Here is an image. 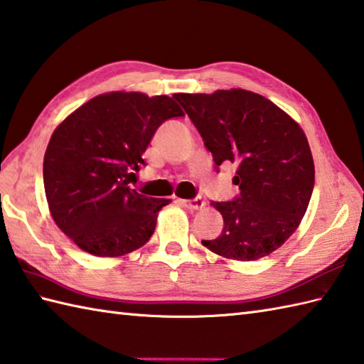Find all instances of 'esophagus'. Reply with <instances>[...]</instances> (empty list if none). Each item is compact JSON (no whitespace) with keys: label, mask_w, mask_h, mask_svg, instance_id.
<instances>
[{"label":"esophagus","mask_w":364,"mask_h":364,"mask_svg":"<svg viewBox=\"0 0 364 364\" xmlns=\"http://www.w3.org/2000/svg\"><path fill=\"white\" fill-rule=\"evenodd\" d=\"M181 204L183 207H187L190 210H201L205 205L203 198H195V199H181Z\"/></svg>","instance_id":"esophagus-1"}]
</instances>
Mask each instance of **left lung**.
Segmentation results:
<instances>
[{
  "mask_svg": "<svg viewBox=\"0 0 364 364\" xmlns=\"http://www.w3.org/2000/svg\"><path fill=\"white\" fill-rule=\"evenodd\" d=\"M217 166L234 163L240 196L212 203L223 232L203 240L212 253L257 261L278 250L301 223L314 188V160L305 132L286 111L247 89L174 94Z\"/></svg>",
  "mask_w": 364,
  "mask_h": 364,
  "instance_id": "8db88e82",
  "label": "left lung"
}]
</instances>
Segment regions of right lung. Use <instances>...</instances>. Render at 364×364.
Listing matches in <instances>:
<instances>
[{
	"label": "right lung",
	"mask_w": 364,
	"mask_h": 364,
	"mask_svg": "<svg viewBox=\"0 0 364 364\" xmlns=\"http://www.w3.org/2000/svg\"><path fill=\"white\" fill-rule=\"evenodd\" d=\"M183 116L173 97L100 94L55 129L43 157V187L56 226L80 250L119 257L146 245L161 207L129 187L143 154L169 117Z\"/></svg>",
	"instance_id": "1"
}]
</instances>
